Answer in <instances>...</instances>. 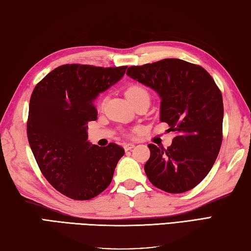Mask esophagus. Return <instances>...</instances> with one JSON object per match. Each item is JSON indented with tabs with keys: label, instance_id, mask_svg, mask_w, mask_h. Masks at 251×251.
<instances>
[{
	"label": "esophagus",
	"instance_id": "34e87169",
	"mask_svg": "<svg viewBox=\"0 0 251 251\" xmlns=\"http://www.w3.org/2000/svg\"><path fill=\"white\" fill-rule=\"evenodd\" d=\"M133 148H134V144H132V143H126L124 145V149L126 152H127V151H131Z\"/></svg>",
	"mask_w": 251,
	"mask_h": 251
}]
</instances>
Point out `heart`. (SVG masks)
I'll return each mask as SVG.
<instances>
[{
    "mask_svg": "<svg viewBox=\"0 0 251 251\" xmlns=\"http://www.w3.org/2000/svg\"><path fill=\"white\" fill-rule=\"evenodd\" d=\"M125 95L127 99H129L131 103H133L135 100H138V99L142 97H149V93L143 86H141V85L131 84L129 86H126L125 91ZM101 106H102V101L98 100L97 107H101Z\"/></svg>",
    "mask_w": 251,
    "mask_h": 251,
    "instance_id": "1",
    "label": "heart"
}]
</instances>
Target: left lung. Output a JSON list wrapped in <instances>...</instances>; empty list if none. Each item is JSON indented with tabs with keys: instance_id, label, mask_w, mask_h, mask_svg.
Here are the masks:
<instances>
[{
	"instance_id": "1",
	"label": "left lung",
	"mask_w": 251,
	"mask_h": 251,
	"mask_svg": "<svg viewBox=\"0 0 251 251\" xmlns=\"http://www.w3.org/2000/svg\"><path fill=\"white\" fill-rule=\"evenodd\" d=\"M126 74L159 94L160 121L177 133L167 149L149 144V180L168 193L191 190L209 174L223 141L220 88L201 65L180 59L133 65Z\"/></svg>"
}]
</instances>
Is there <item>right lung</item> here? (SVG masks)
<instances>
[{
    "instance_id": "obj_1",
    "label": "right lung",
    "mask_w": 251,
    "mask_h": 251,
    "mask_svg": "<svg viewBox=\"0 0 251 251\" xmlns=\"http://www.w3.org/2000/svg\"><path fill=\"white\" fill-rule=\"evenodd\" d=\"M127 67L64 64L36 85L29 101L27 138L40 172L55 190L91 200L109 186L125 150L87 141L97 119L94 99L124 76Z\"/></svg>"
}]
</instances>
